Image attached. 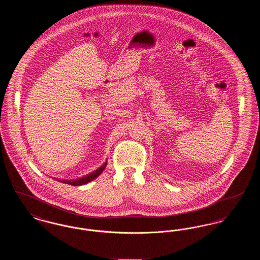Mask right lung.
<instances>
[{
  "label": "right lung",
  "instance_id": "right-lung-1",
  "mask_svg": "<svg viewBox=\"0 0 260 260\" xmlns=\"http://www.w3.org/2000/svg\"><path fill=\"white\" fill-rule=\"evenodd\" d=\"M103 170H104V169L100 168L99 170H96V171H94V172H92V173H89V174H87V175H85V176L82 177V178L75 179L73 181H72V180H70V181H64V183H67V184H70V185L73 186H80L87 184L88 182L92 181L93 179H95L96 177H99V174L103 172Z\"/></svg>",
  "mask_w": 260,
  "mask_h": 260
}]
</instances>
